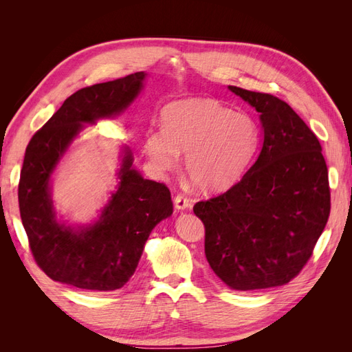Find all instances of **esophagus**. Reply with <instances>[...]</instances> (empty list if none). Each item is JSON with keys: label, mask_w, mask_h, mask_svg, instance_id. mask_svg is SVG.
Listing matches in <instances>:
<instances>
[{"label": "esophagus", "mask_w": 352, "mask_h": 352, "mask_svg": "<svg viewBox=\"0 0 352 352\" xmlns=\"http://www.w3.org/2000/svg\"><path fill=\"white\" fill-rule=\"evenodd\" d=\"M175 207L177 210H188V208H190V201L186 197L179 194L175 197Z\"/></svg>", "instance_id": "obj_1"}]
</instances>
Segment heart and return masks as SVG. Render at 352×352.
<instances>
[{
  "label": "heart",
  "mask_w": 352,
  "mask_h": 352,
  "mask_svg": "<svg viewBox=\"0 0 352 352\" xmlns=\"http://www.w3.org/2000/svg\"><path fill=\"white\" fill-rule=\"evenodd\" d=\"M163 126L146 135L145 151L162 170L177 166L185 154V172L197 189L219 192L236 184L257 151L260 131L252 117L232 111L210 98L168 104Z\"/></svg>",
  "instance_id": "heart-1"
}]
</instances>
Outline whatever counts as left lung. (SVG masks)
<instances>
[{
	"mask_svg": "<svg viewBox=\"0 0 352 352\" xmlns=\"http://www.w3.org/2000/svg\"><path fill=\"white\" fill-rule=\"evenodd\" d=\"M228 88L260 113L263 145L236 185L195 204L206 228V257L230 289L282 286L311 257L329 219L322 145L285 101Z\"/></svg>",
	"mask_w": 352,
	"mask_h": 352,
	"instance_id": "left-lung-1",
	"label": "left lung"
}]
</instances>
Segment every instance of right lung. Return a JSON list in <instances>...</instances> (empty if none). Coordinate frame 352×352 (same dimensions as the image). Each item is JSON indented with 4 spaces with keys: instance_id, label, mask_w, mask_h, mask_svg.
Instances as JSON below:
<instances>
[{
    "instance_id": "obj_1",
    "label": "right lung",
    "mask_w": 352,
    "mask_h": 352,
    "mask_svg": "<svg viewBox=\"0 0 352 352\" xmlns=\"http://www.w3.org/2000/svg\"><path fill=\"white\" fill-rule=\"evenodd\" d=\"M145 78V72H136L74 92L26 148L20 217L36 264L52 280L87 291L120 289L135 273L153 229L172 216L170 190L142 177L129 146L122 148L119 184L95 221L73 226L58 220L51 198L52 175L85 124L123 114L144 89Z\"/></svg>"
}]
</instances>
